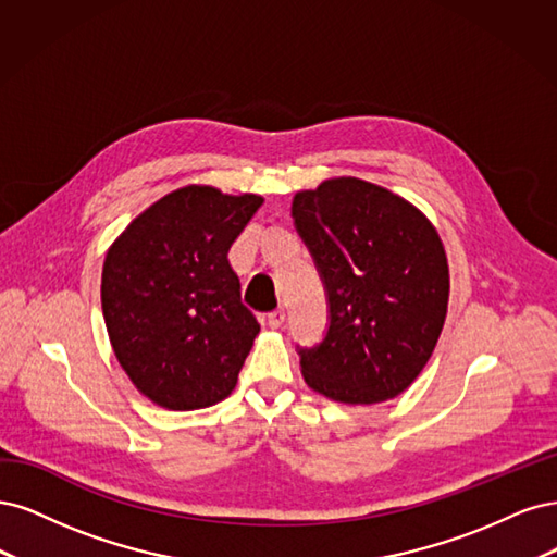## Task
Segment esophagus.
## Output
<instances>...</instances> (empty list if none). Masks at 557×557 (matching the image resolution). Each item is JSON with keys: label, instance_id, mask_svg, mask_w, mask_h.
Wrapping results in <instances>:
<instances>
[{"label": "esophagus", "instance_id": "1", "mask_svg": "<svg viewBox=\"0 0 557 557\" xmlns=\"http://www.w3.org/2000/svg\"><path fill=\"white\" fill-rule=\"evenodd\" d=\"M284 319H286L284 308H277V310H273V312H268V317H265L268 326H271V329H280V326L284 324Z\"/></svg>", "mask_w": 557, "mask_h": 557}]
</instances>
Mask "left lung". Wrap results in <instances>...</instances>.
I'll return each instance as SVG.
<instances>
[{
    "instance_id": "1",
    "label": "left lung",
    "mask_w": 557,
    "mask_h": 557,
    "mask_svg": "<svg viewBox=\"0 0 557 557\" xmlns=\"http://www.w3.org/2000/svg\"><path fill=\"white\" fill-rule=\"evenodd\" d=\"M292 214L329 302L324 339L298 347L305 382L347 405L396 398L444 326L448 265L435 226L400 196L358 177L298 191Z\"/></svg>"
}]
</instances>
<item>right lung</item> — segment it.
Segmentation results:
<instances>
[{
  "instance_id": "add662e5",
  "label": "right lung",
  "mask_w": 557,
  "mask_h": 557,
  "mask_svg": "<svg viewBox=\"0 0 557 557\" xmlns=\"http://www.w3.org/2000/svg\"><path fill=\"white\" fill-rule=\"evenodd\" d=\"M261 203L257 194L175 189L106 255V329L120 366L152 403L189 411L236 388L261 326L240 300L228 249Z\"/></svg>"
}]
</instances>
